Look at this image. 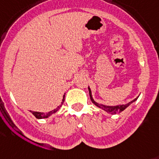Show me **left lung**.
<instances>
[{"instance_id":"obj_1","label":"left lung","mask_w":159,"mask_h":159,"mask_svg":"<svg viewBox=\"0 0 159 159\" xmlns=\"http://www.w3.org/2000/svg\"><path fill=\"white\" fill-rule=\"evenodd\" d=\"M89 96H90V99H91L92 102L93 103L94 105L99 107V108L102 109V110H104L105 111H106L107 113H111L112 115H115V114H118V113H120L122 112L123 111H124L128 106L132 104V102H134L137 99V98H135L134 100L132 101V102H130L128 104H125V105H119V106H104V105H102V104H99V103H97L95 101L93 100V98L92 97V93H91V90L89 88Z\"/></svg>"}]
</instances>
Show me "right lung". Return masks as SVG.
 Masks as SVG:
<instances>
[{
	"instance_id": "right-lung-1",
	"label": "right lung",
	"mask_w": 159,
	"mask_h": 159,
	"mask_svg": "<svg viewBox=\"0 0 159 159\" xmlns=\"http://www.w3.org/2000/svg\"><path fill=\"white\" fill-rule=\"evenodd\" d=\"M64 97H65V96H63V99H62V102H61V105H60V106H59L57 108L54 109L53 111H49V112H48V113L36 112V111H31V112L32 113V115H33L36 118V119H44V118H48V116H50L52 114H53V113H55L57 111H58L59 108H60V107L62 106V104H63V102H64Z\"/></svg>"
}]
</instances>
